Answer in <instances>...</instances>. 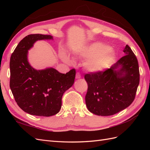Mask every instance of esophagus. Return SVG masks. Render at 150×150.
<instances>
[{
	"instance_id": "1",
	"label": "esophagus",
	"mask_w": 150,
	"mask_h": 150,
	"mask_svg": "<svg viewBox=\"0 0 150 150\" xmlns=\"http://www.w3.org/2000/svg\"><path fill=\"white\" fill-rule=\"evenodd\" d=\"M81 77V73L77 72L76 73V79H80Z\"/></svg>"
}]
</instances>
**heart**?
Here are the masks:
<instances>
[{"mask_svg":"<svg viewBox=\"0 0 150 150\" xmlns=\"http://www.w3.org/2000/svg\"><path fill=\"white\" fill-rule=\"evenodd\" d=\"M78 55L82 59H88L84 64L88 71L97 73L103 71L112 63L115 53L107 44L96 42L82 50ZM62 57L67 62H73V60L65 53L62 54Z\"/></svg>","mask_w":150,"mask_h":150,"instance_id":"b5f03b06","label":"heart"}]
</instances>
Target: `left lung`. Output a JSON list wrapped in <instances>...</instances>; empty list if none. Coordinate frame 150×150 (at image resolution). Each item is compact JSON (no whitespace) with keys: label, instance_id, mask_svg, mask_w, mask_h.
<instances>
[{"label":"left lung","instance_id":"1","mask_svg":"<svg viewBox=\"0 0 150 150\" xmlns=\"http://www.w3.org/2000/svg\"><path fill=\"white\" fill-rule=\"evenodd\" d=\"M123 52L126 55L110 68L84 75L88 83L86 104L92 113L113 115L134 100L140 81L138 60L128 45Z\"/></svg>","mask_w":150,"mask_h":150}]
</instances>
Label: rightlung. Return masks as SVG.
<instances>
[{"mask_svg": "<svg viewBox=\"0 0 150 150\" xmlns=\"http://www.w3.org/2000/svg\"><path fill=\"white\" fill-rule=\"evenodd\" d=\"M53 39L47 35L31 34L21 40L11 54L9 62L10 86L18 106L32 115L50 117L58 113L64 93L75 81L72 69L61 73L53 68L36 70L28 61V52L39 40Z\"/></svg>", "mask_w": 150, "mask_h": 150, "instance_id": "1", "label": "right lung"}]
</instances>
